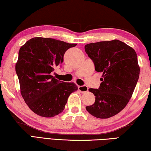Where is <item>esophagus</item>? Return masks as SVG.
<instances>
[{"label":"esophagus","mask_w":151,"mask_h":151,"mask_svg":"<svg viewBox=\"0 0 151 151\" xmlns=\"http://www.w3.org/2000/svg\"><path fill=\"white\" fill-rule=\"evenodd\" d=\"M78 89L81 93H86L88 91V87L85 85H82V86H78Z\"/></svg>","instance_id":"esophagus-1"}]
</instances>
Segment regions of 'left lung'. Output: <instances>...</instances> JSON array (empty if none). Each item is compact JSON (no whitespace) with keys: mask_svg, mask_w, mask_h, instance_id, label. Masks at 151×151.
<instances>
[{"mask_svg":"<svg viewBox=\"0 0 151 151\" xmlns=\"http://www.w3.org/2000/svg\"><path fill=\"white\" fill-rule=\"evenodd\" d=\"M85 50L95 70L102 73L99 89H89L95 102L86 110L97 118H110L126 107L134 91L140 72L137 54L116 39L87 44Z\"/></svg>","mask_w":151,"mask_h":151,"instance_id":"8db88e82","label":"left lung"}]
</instances>
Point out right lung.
Wrapping results in <instances>:
<instances>
[{"instance_id": "1", "label": "right lung", "mask_w": 151, "mask_h": 151, "mask_svg": "<svg viewBox=\"0 0 151 151\" xmlns=\"http://www.w3.org/2000/svg\"><path fill=\"white\" fill-rule=\"evenodd\" d=\"M77 44L51 38L34 37L21 47L16 64L20 91L34 113L54 117L64 110L68 99L78 90L73 83L59 81L51 75L64 60L66 51Z\"/></svg>"}]
</instances>
